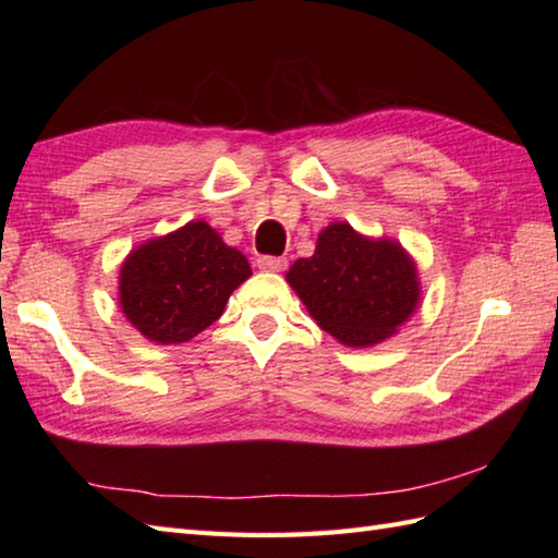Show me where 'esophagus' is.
I'll list each match as a JSON object with an SVG mask.
<instances>
[{
    "mask_svg": "<svg viewBox=\"0 0 558 558\" xmlns=\"http://www.w3.org/2000/svg\"><path fill=\"white\" fill-rule=\"evenodd\" d=\"M256 266H258L260 270H266V272H280V270L288 268V258H280V256H260V258L256 260Z\"/></svg>",
    "mask_w": 558,
    "mask_h": 558,
    "instance_id": "1",
    "label": "esophagus"
}]
</instances>
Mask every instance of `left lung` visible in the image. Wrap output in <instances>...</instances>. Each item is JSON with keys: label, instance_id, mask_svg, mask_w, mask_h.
<instances>
[{"label": "left lung", "instance_id": "8db88e82", "mask_svg": "<svg viewBox=\"0 0 558 558\" xmlns=\"http://www.w3.org/2000/svg\"><path fill=\"white\" fill-rule=\"evenodd\" d=\"M286 280L314 322L348 348H372L398 333L422 300L408 248L345 220L318 232L314 256L294 260Z\"/></svg>", "mask_w": 558, "mask_h": 558}]
</instances>
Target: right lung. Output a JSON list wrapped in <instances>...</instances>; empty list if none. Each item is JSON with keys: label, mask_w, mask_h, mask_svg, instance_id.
Instances as JSON below:
<instances>
[{"label": "right lung", "mask_w": 558, "mask_h": 558, "mask_svg": "<svg viewBox=\"0 0 558 558\" xmlns=\"http://www.w3.org/2000/svg\"><path fill=\"white\" fill-rule=\"evenodd\" d=\"M248 276L240 248L225 244L206 220H192L126 254L120 310L146 340L180 345L218 322Z\"/></svg>", "instance_id": "1"}]
</instances>
